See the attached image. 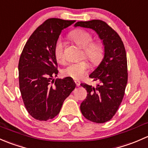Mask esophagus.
<instances>
[{
  "mask_svg": "<svg viewBox=\"0 0 148 148\" xmlns=\"http://www.w3.org/2000/svg\"><path fill=\"white\" fill-rule=\"evenodd\" d=\"M74 82H75V85H77V86H80V82L79 81V80H74Z\"/></svg>",
  "mask_w": 148,
  "mask_h": 148,
  "instance_id": "34e87169",
  "label": "esophagus"
}]
</instances>
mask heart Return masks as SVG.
Wrapping results in <instances>:
<instances>
[{"instance_id": "heart-1", "label": "heart", "mask_w": 148, "mask_h": 148, "mask_svg": "<svg viewBox=\"0 0 148 148\" xmlns=\"http://www.w3.org/2000/svg\"><path fill=\"white\" fill-rule=\"evenodd\" d=\"M70 37L80 48H83V53L86 58L93 65L100 63L103 58L104 50L97 42H92V37L89 33L83 30H75L70 33ZM64 44L61 39H58L54 45V55L56 60L60 63L64 61ZM89 68L86 60H81L70 63L62 71L64 76L71 77L75 80L82 78L87 73Z\"/></svg>"}]
</instances>
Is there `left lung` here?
Here are the masks:
<instances>
[{
	"mask_svg": "<svg viewBox=\"0 0 148 148\" xmlns=\"http://www.w3.org/2000/svg\"><path fill=\"white\" fill-rule=\"evenodd\" d=\"M90 28L96 32L104 46V57L89 75L100 84L95 87L81 83L88 95L80 104L86 119L103 123L112 119L118 110L127 83V56L119 35L100 20L78 21L74 27Z\"/></svg>",
	"mask_w": 148,
	"mask_h": 148,
	"instance_id": "1",
	"label": "left lung"
}]
</instances>
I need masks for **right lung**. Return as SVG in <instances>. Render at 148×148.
I'll list each match as a JSON object with an SVG mask.
<instances>
[{"instance_id": "right-lung-1", "label": "right lung", "mask_w": 148, "mask_h": 148, "mask_svg": "<svg viewBox=\"0 0 148 148\" xmlns=\"http://www.w3.org/2000/svg\"><path fill=\"white\" fill-rule=\"evenodd\" d=\"M74 23L60 18L46 20L30 36L21 55L20 90L27 111L36 120L46 121L56 117L76 86L71 77L53 78L58 73L55 43L62 30Z\"/></svg>"}]
</instances>
